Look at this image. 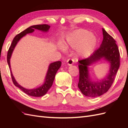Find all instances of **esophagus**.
<instances>
[{"label":"esophagus","instance_id":"34e87169","mask_svg":"<svg viewBox=\"0 0 128 128\" xmlns=\"http://www.w3.org/2000/svg\"><path fill=\"white\" fill-rule=\"evenodd\" d=\"M74 60L73 59H69L67 60V64L69 65V66H71V65H72L73 64H74Z\"/></svg>","mask_w":128,"mask_h":128}]
</instances>
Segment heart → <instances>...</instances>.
<instances>
[{
    "label": "heart",
    "mask_w": 128,
    "mask_h": 128,
    "mask_svg": "<svg viewBox=\"0 0 128 128\" xmlns=\"http://www.w3.org/2000/svg\"><path fill=\"white\" fill-rule=\"evenodd\" d=\"M67 45L74 48H77L79 54L87 56L93 52L97 44V39L94 34L86 30L79 29L70 33L66 38ZM59 48L64 51L66 48L60 44Z\"/></svg>",
    "instance_id": "b5f03b06"
}]
</instances>
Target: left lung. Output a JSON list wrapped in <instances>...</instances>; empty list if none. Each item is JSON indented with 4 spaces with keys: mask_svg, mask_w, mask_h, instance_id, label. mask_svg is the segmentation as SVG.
Instances as JSON below:
<instances>
[{
    "mask_svg": "<svg viewBox=\"0 0 128 128\" xmlns=\"http://www.w3.org/2000/svg\"><path fill=\"white\" fill-rule=\"evenodd\" d=\"M102 34L103 40L99 48L89 57L78 61V87L84 95L89 97H96L107 92L113 84L120 67V52L116 41L103 28ZM102 58L110 63L109 73L105 78L94 82L90 78L88 67Z\"/></svg>",
    "mask_w": 128,
    "mask_h": 128,
    "instance_id": "left-lung-1",
    "label": "left lung"
}]
</instances>
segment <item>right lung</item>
<instances>
[{
	"mask_svg": "<svg viewBox=\"0 0 128 128\" xmlns=\"http://www.w3.org/2000/svg\"><path fill=\"white\" fill-rule=\"evenodd\" d=\"M50 28V26L48 24H38V25H34V26H29V28L26 29L24 31H23V32H20V34H17V35L14 38L12 42V44L9 48L8 53H7V63H8L9 68L10 69L11 76H12V80L14 84L19 88H20L22 91H24L25 93V94L32 96H36V97L42 96L45 95L46 93L48 92L50 88H51L52 86L54 80V78H55L56 74L58 70L61 67V62L60 61H56V62H54L51 63L49 65L48 70L45 77V82L42 86H41L39 88H36L27 89L24 87H22V86H20V85H19L16 81V80H15L11 70L10 59L12 56V54L14 51L15 47L16 46L18 42L20 40L21 38L26 35V34L33 32L34 31V29L39 30L43 32H47L48 31Z\"/></svg>",
	"mask_w": 128,
	"mask_h": 128,
	"instance_id": "add662e5",
	"label": "right lung"
}]
</instances>
